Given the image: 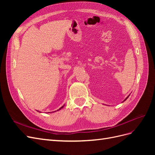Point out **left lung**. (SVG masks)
<instances>
[{
  "label": "left lung",
  "instance_id": "8db88e82",
  "mask_svg": "<svg viewBox=\"0 0 155 155\" xmlns=\"http://www.w3.org/2000/svg\"><path fill=\"white\" fill-rule=\"evenodd\" d=\"M129 96H128V97H126V99H125V100H127V98H128V97H129ZM125 100H124V101H125Z\"/></svg>",
  "mask_w": 155,
  "mask_h": 155
}]
</instances>
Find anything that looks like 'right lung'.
Wrapping results in <instances>:
<instances>
[{
    "label": "right lung",
    "mask_w": 155,
    "mask_h": 155,
    "mask_svg": "<svg viewBox=\"0 0 155 155\" xmlns=\"http://www.w3.org/2000/svg\"><path fill=\"white\" fill-rule=\"evenodd\" d=\"M63 107H64V105H63V106H62V107H61V108H60V109H58V110H61V109H62V108H63Z\"/></svg>",
    "instance_id": "1"
}]
</instances>
